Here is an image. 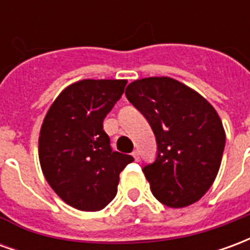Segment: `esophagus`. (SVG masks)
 <instances>
[{"mask_svg":"<svg viewBox=\"0 0 250 250\" xmlns=\"http://www.w3.org/2000/svg\"><path fill=\"white\" fill-rule=\"evenodd\" d=\"M132 157H134V159H135L136 162H138V161H139V152L135 150V151L132 152Z\"/></svg>","mask_w":250,"mask_h":250,"instance_id":"obj_1","label":"esophagus"}]
</instances>
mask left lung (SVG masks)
Returning a JSON list of instances; mask_svg holds the SVG:
<instances>
[{"label":"left lung","instance_id":"8db88e82","mask_svg":"<svg viewBox=\"0 0 250 250\" xmlns=\"http://www.w3.org/2000/svg\"><path fill=\"white\" fill-rule=\"evenodd\" d=\"M125 96L157 139V159L143 167L154 197L168 208L197 202L214 182L225 147V130L214 107L166 76L135 80Z\"/></svg>","mask_w":250,"mask_h":250}]
</instances>
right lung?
Returning a JSON list of instances; mask_svg holds the SVG:
<instances>
[{"mask_svg": "<svg viewBox=\"0 0 250 250\" xmlns=\"http://www.w3.org/2000/svg\"><path fill=\"white\" fill-rule=\"evenodd\" d=\"M127 80L85 79L62 89L48 109L39 136L46 182L72 208L104 209L115 198L119 174L134 161L112 151L103 120L125 92Z\"/></svg>", "mask_w": 250, "mask_h": 250, "instance_id": "obj_1", "label": "right lung"}]
</instances>
